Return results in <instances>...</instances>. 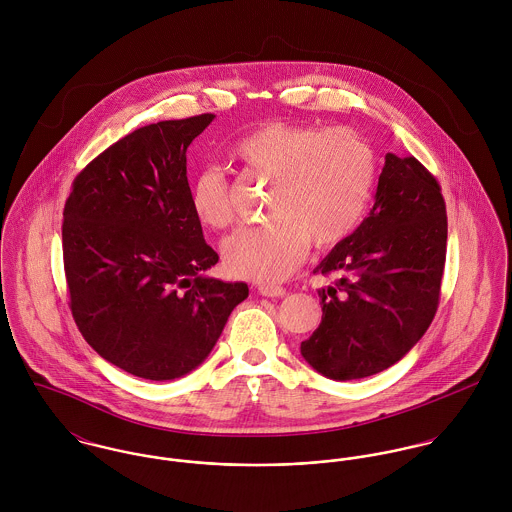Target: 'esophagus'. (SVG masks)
Masks as SVG:
<instances>
[{
    "label": "esophagus",
    "mask_w": 512,
    "mask_h": 512,
    "mask_svg": "<svg viewBox=\"0 0 512 512\" xmlns=\"http://www.w3.org/2000/svg\"><path fill=\"white\" fill-rule=\"evenodd\" d=\"M258 293L264 297H282L286 290L282 286H272V284H260L258 286Z\"/></svg>",
    "instance_id": "1"
}]
</instances>
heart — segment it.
<instances>
[{
	"label": "heart",
	"instance_id": "obj_1",
	"mask_svg": "<svg viewBox=\"0 0 512 512\" xmlns=\"http://www.w3.org/2000/svg\"><path fill=\"white\" fill-rule=\"evenodd\" d=\"M232 159L242 171L272 179L270 220L240 228L222 242L224 266L236 278L286 280L303 262L309 242L335 246L365 217L376 165L372 149L349 128L264 122L234 144ZM189 205L201 226L226 228L234 217L226 175L217 167L197 173Z\"/></svg>",
	"mask_w": 512,
	"mask_h": 512
}]
</instances>
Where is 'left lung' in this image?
<instances>
[{
    "mask_svg": "<svg viewBox=\"0 0 512 512\" xmlns=\"http://www.w3.org/2000/svg\"><path fill=\"white\" fill-rule=\"evenodd\" d=\"M447 215L436 177L416 159L386 153L374 205L361 226L315 268L323 317L301 357L333 380H357L398 363L438 311Z\"/></svg>",
    "mask_w": 512,
    "mask_h": 512,
    "instance_id": "left-lung-1",
    "label": "left lung"
}]
</instances>
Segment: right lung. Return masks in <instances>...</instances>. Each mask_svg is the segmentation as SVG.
<instances>
[{"label": "right lung", "instance_id": "add662e5", "mask_svg": "<svg viewBox=\"0 0 512 512\" xmlns=\"http://www.w3.org/2000/svg\"><path fill=\"white\" fill-rule=\"evenodd\" d=\"M215 120L144 126L92 159L63 213L74 323L108 363L147 380L201 365L248 297L203 276L219 262L189 205L187 147Z\"/></svg>", "mask_w": 512, "mask_h": 512}]
</instances>
